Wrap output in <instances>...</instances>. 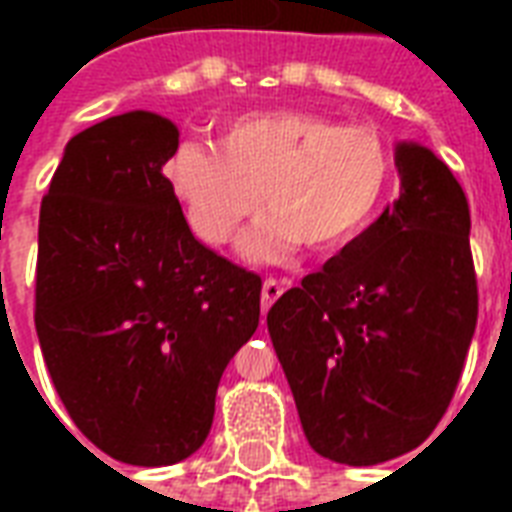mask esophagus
<instances>
[{
  "label": "esophagus",
  "mask_w": 512,
  "mask_h": 512,
  "mask_svg": "<svg viewBox=\"0 0 512 512\" xmlns=\"http://www.w3.org/2000/svg\"><path fill=\"white\" fill-rule=\"evenodd\" d=\"M284 295V284L276 279H265L263 281V311H268L279 297Z\"/></svg>",
  "instance_id": "34e87169"
}]
</instances>
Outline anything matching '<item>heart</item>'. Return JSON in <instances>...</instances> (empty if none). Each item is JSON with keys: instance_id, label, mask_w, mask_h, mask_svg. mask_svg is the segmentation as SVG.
I'll return each instance as SVG.
<instances>
[{"instance_id": "b5f03b06", "label": "heart", "mask_w": 512, "mask_h": 512, "mask_svg": "<svg viewBox=\"0 0 512 512\" xmlns=\"http://www.w3.org/2000/svg\"><path fill=\"white\" fill-rule=\"evenodd\" d=\"M390 172V151L372 127L305 111L233 116L215 130V148L185 140L167 164L177 201L209 244L239 239L265 201L276 217L249 239L252 255L353 239L380 207Z\"/></svg>"}]
</instances>
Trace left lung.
Listing matches in <instances>:
<instances>
[{"mask_svg":"<svg viewBox=\"0 0 512 512\" xmlns=\"http://www.w3.org/2000/svg\"><path fill=\"white\" fill-rule=\"evenodd\" d=\"M396 170L393 207L268 311L308 444L356 468L436 430L478 321L460 183L417 143L396 148Z\"/></svg>","mask_w":512,"mask_h":512,"instance_id":"obj_1","label":"left lung"}]
</instances>
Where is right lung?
<instances>
[{"label":"right lung","mask_w":512,"mask_h":512,"mask_svg":"<svg viewBox=\"0 0 512 512\" xmlns=\"http://www.w3.org/2000/svg\"><path fill=\"white\" fill-rule=\"evenodd\" d=\"M177 127L148 111L68 140L39 209L34 324L68 417L100 452L159 468L207 438L260 276L193 239L162 167Z\"/></svg>","instance_id":"obj_1"}]
</instances>
